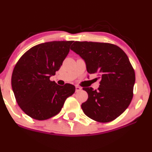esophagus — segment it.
Wrapping results in <instances>:
<instances>
[{
    "instance_id": "esophagus-1",
    "label": "esophagus",
    "mask_w": 152,
    "mask_h": 152,
    "mask_svg": "<svg viewBox=\"0 0 152 152\" xmlns=\"http://www.w3.org/2000/svg\"><path fill=\"white\" fill-rule=\"evenodd\" d=\"M81 90V87H79L78 86H76V92H78Z\"/></svg>"
}]
</instances>
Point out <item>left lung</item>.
Listing matches in <instances>:
<instances>
[{
  "label": "left lung",
  "mask_w": 152,
  "mask_h": 152,
  "mask_svg": "<svg viewBox=\"0 0 152 152\" xmlns=\"http://www.w3.org/2000/svg\"><path fill=\"white\" fill-rule=\"evenodd\" d=\"M71 49L85 61L88 74H97L101 78L97 90L83 88L88 95L81 104L83 113L102 123L116 119L133 98L135 73L126 54L108 43L75 41Z\"/></svg>",
  "instance_id": "8db88e82"
}]
</instances>
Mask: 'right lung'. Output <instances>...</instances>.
<instances>
[{"label": "right lung", "instance_id": "right-lung-1", "mask_svg": "<svg viewBox=\"0 0 152 152\" xmlns=\"http://www.w3.org/2000/svg\"><path fill=\"white\" fill-rule=\"evenodd\" d=\"M74 41H50L36 45L20 57L13 69L11 86L23 112L36 120L58 114L66 99L75 92L70 83L59 86L50 77L56 74Z\"/></svg>", "mask_w": 152, "mask_h": 152}]
</instances>
